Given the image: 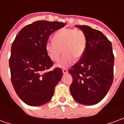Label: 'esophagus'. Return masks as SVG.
<instances>
[{
    "instance_id": "34e87169",
    "label": "esophagus",
    "mask_w": 124,
    "mask_h": 124,
    "mask_svg": "<svg viewBox=\"0 0 124 124\" xmlns=\"http://www.w3.org/2000/svg\"><path fill=\"white\" fill-rule=\"evenodd\" d=\"M68 72V70H66V69H63V73L64 74H67Z\"/></svg>"
}]
</instances>
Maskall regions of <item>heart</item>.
Segmentation results:
<instances>
[{
	"label": "heart",
	"mask_w": 124,
	"mask_h": 124,
	"mask_svg": "<svg viewBox=\"0 0 124 124\" xmlns=\"http://www.w3.org/2000/svg\"><path fill=\"white\" fill-rule=\"evenodd\" d=\"M54 41H48L45 51L52 61H58L62 54L63 58L56 64L59 68H66L73 63L74 59H79L84 54L86 48V37L84 32L72 28H63L57 31L53 37Z\"/></svg>",
	"instance_id": "obj_1"
}]
</instances>
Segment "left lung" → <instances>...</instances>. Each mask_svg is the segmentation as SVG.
Masks as SVG:
<instances>
[{
    "instance_id": "obj_1",
    "label": "left lung",
    "mask_w": 124,
    "mask_h": 124,
    "mask_svg": "<svg viewBox=\"0 0 124 124\" xmlns=\"http://www.w3.org/2000/svg\"><path fill=\"white\" fill-rule=\"evenodd\" d=\"M86 37V48L79 62L68 71L72 77L70 86L74 100L85 106L100 102L113 81L114 55L111 42L101 31L88 25H75Z\"/></svg>"
}]
</instances>
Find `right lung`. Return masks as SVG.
<instances>
[{"instance_id":"1","label":"right lung","mask_w":124,"mask_h":124,"mask_svg":"<svg viewBox=\"0 0 124 124\" xmlns=\"http://www.w3.org/2000/svg\"><path fill=\"white\" fill-rule=\"evenodd\" d=\"M64 23L39 21L24 27L11 48L9 64L12 85L18 97L31 106L49 102L62 78L59 68L51 70L53 62L45 51L50 36Z\"/></svg>"}]
</instances>
